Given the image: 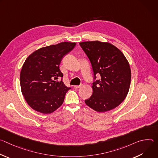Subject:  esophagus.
Masks as SVG:
<instances>
[{"label":"esophagus","mask_w":158,"mask_h":158,"mask_svg":"<svg viewBox=\"0 0 158 158\" xmlns=\"http://www.w3.org/2000/svg\"><path fill=\"white\" fill-rule=\"evenodd\" d=\"M82 85V84H81V85H74V88L76 89H79L80 87H81Z\"/></svg>","instance_id":"obj_1"}]
</instances>
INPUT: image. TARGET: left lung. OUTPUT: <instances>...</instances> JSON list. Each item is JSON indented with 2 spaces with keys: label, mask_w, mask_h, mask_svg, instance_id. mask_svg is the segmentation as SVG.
I'll return each mask as SVG.
<instances>
[{
  "label": "left lung",
  "mask_w": 158,
  "mask_h": 158,
  "mask_svg": "<svg viewBox=\"0 0 158 158\" xmlns=\"http://www.w3.org/2000/svg\"><path fill=\"white\" fill-rule=\"evenodd\" d=\"M80 46L91 64L93 93L85 104L102 112L118 107L128 93L131 79L129 64L122 52L113 45L99 41L82 42ZM100 75L99 80L96 75Z\"/></svg>",
  "instance_id": "obj_1"
}]
</instances>
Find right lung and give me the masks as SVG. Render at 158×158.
Listing matches in <instances>:
<instances>
[{
    "label": "right lung",
    "instance_id": "obj_1",
    "mask_svg": "<svg viewBox=\"0 0 158 158\" xmlns=\"http://www.w3.org/2000/svg\"><path fill=\"white\" fill-rule=\"evenodd\" d=\"M76 46V43L64 42L40 48L26 60L20 72L22 93L27 104L35 110L50 114L63 103L71 87L62 82L59 69L62 58ZM60 78L61 80H57Z\"/></svg>",
    "mask_w": 158,
    "mask_h": 158
}]
</instances>
